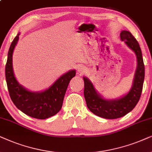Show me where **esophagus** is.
Masks as SVG:
<instances>
[{"label":"esophagus","instance_id":"34e87169","mask_svg":"<svg viewBox=\"0 0 152 152\" xmlns=\"http://www.w3.org/2000/svg\"><path fill=\"white\" fill-rule=\"evenodd\" d=\"M78 72L79 74H84L85 72H86V69L83 66L80 65V66H78Z\"/></svg>","mask_w":152,"mask_h":152}]
</instances>
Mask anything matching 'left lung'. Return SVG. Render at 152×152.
I'll return each instance as SVG.
<instances>
[{"label":"left lung","instance_id":"8db88e82","mask_svg":"<svg viewBox=\"0 0 152 152\" xmlns=\"http://www.w3.org/2000/svg\"><path fill=\"white\" fill-rule=\"evenodd\" d=\"M120 38L137 58V69L129 92L118 99H106L97 92L90 80L83 77L84 96L89 110L97 116L110 120L124 116L135 108L140 98L145 78L144 62L138 42L127 30L121 32Z\"/></svg>","mask_w":152,"mask_h":152}]
</instances>
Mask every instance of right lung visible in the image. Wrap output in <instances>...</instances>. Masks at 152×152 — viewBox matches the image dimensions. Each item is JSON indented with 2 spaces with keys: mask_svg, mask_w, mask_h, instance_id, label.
Returning a JSON list of instances; mask_svg holds the SVG:
<instances>
[{
  "mask_svg": "<svg viewBox=\"0 0 152 152\" xmlns=\"http://www.w3.org/2000/svg\"><path fill=\"white\" fill-rule=\"evenodd\" d=\"M19 35L20 32L10 45L5 65V78L10 98L16 107L26 115L44 120L57 114L62 108L68 85L76 76V70H70L62 75L45 90L31 92L27 90L16 79L12 66L13 52Z\"/></svg>",
  "mask_w": 152,
  "mask_h": 152,
  "instance_id": "right-lung-1",
  "label": "right lung"
}]
</instances>
